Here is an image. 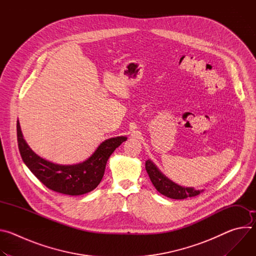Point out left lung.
Listing matches in <instances>:
<instances>
[{
    "mask_svg": "<svg viewBox=\"0 0 256 256\" xmlns=\"http://www.w3.org/2000/svg\"><path fill=\"white\" fill-rule=\"evenodd\" d=\"M146 170H147L155 188L167 198L173 200H184L186 198L196 196L202 192L196 190L194 188H184L175 184L166 177L150 159L146 161Z\"/></svg>",
    "mask_w": 256,
    "mask_h": 256,
    "instance_id": "obj_1",
    "label": "left lung"
}]
</instances>
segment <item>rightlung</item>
I'll use <instances>...</instances> for the list:
<instances>
[{"mask_svg": "<svg viewBox=\"0 0 256 256\" xmlns=\"http://www.w3.org/2000/svg\"><path fill=\"white\" fill-rule=\"evenodd\" d=\"M126 138L116 136L105 140L84 162L60 165L40 157L30 149L17 120L18 148L25 165L48 188L68 196H81L95 190L104 175L107 160Z\"/></svg>", "mask_w": 256, "mask_h": 256, "instance_id": "right-lung-1", "label": "right lung"}]
</instances>
